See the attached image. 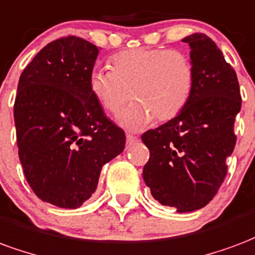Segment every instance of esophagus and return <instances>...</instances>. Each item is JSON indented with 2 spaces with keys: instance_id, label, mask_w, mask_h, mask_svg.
<instances>
[{
  "instance_id": "esophagus-1",
  "label": "esophagus",
  "mask_w": 255,
  "mask_h": 255,
  "mask_svg": "<svg viewBox=\"0 0 255 255\" xmlns=\"http://www.w3.org/2000/svg\"><path fill=\"white\" fill-rule=\"evenodd\" d=\"M127 144H133L139 140V137L135 136V135H131V133H127Z\"/></svg>"
}]
</instances>
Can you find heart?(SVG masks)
Here are the masks:
<instances>
[{"instance_id":"heart-1","label":"heart","mask_w":255,"mask_h":255,"mask_svg":"<svg viewBox=\"0 0 255 255\" xmlns=\"http://www.w3.org/2000/svg\"><path fill=\"white\" fill-rule=\"evenodd\" d=\"M112 70L94 69L89 89L101 108L118 116L132 99L135 103L122 116L128 128L177 118L195 89V66L185 52L169 48H135L111 59Z\"/></svg>"}]
</instances>
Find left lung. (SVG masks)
<instances>
[{
	"instance_id": "left-lung-1",
	"label": "left lung",
	"mask_w": 255,
	"mask_h": 255,
	"mask_svg": "<svg viewBox=\"0 0 255 255\" xmlns=\"http://www.w3.org/2000/svg\"><path fill=\"white\" fill-rule=\"evenodd\" d=\"M182 41L190 46L195 89L177 118L142 135L150 150L143 180L162 205L192 212L214 199L227 175L242 97L235 70L212 39L193 33Z\"/></svg>"
}]
</instances>
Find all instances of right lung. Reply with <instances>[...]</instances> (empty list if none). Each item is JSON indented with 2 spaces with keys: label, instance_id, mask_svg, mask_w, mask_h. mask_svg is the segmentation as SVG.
Wrapping results in <instances>:
<instances>
[{
  "label": "right lung",
  "instance_id": "1",
  "mask_svg": "<svg viewBox=\"0 0 255 255\" xmlns=\"http://www.w3.org/2000/svg\"><path fill=\"white\" fill-rule=\"evenodd\" d=\"M97 47L56 39L20 75L14 100L18 158L35 195L78 208L97 188L101 167L123 152L126 133L96 101L89 75Z\"/></svg>",
  "mask_w": 255,
  "mask_h": 255
}]
</instances>
